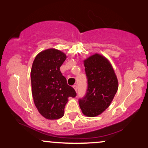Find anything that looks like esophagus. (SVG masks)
Returning a JSON list of instances; mask_svg holds the SVG:
<instances>
[{
  "label": "esophagus",
  "instance_id": "esophagus-1",
  "mask_svg": "<svg viewBox=\"0 0 148 148\" xmlns=\"http://www.w3.org/2000/svg\"><path fill=\"white\" fill-rule=\"evenodd\" d=\"M73 88H74V89L75 90V91H76V92H77V90H78V86H77V85H74L73 86Z\"/></svg>",
  "mask_w": 148,
  "mask_h": 148
}]
</instances>
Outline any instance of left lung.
I'll list each match as a JSON object with an SVG mask.
<instances>
[{
  "label": "left lung",
  "mask_w": 148,
  "mask_h": 148,
  "mask_svg": "<svg viewBox=\"0 0 148 148\" xmlns=\"http://www.w3.org/2000/svg\"><path fill=\"white\" fill-rule=\"evenodd\" d=\"M84 63L88 86L78 102L83 114L93 117L109 107L118 90V80L111 64L103 56L95 54Z\"/></svg>",
  "instance_id": "obj_1"
}]
</instances>
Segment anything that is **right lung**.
Wrapping results in <instances>:
<instances>
[{
  "mask_svg": "<svg viewBox=\"0 0 148 148\" xmlns=\"http://www.w3.org/2000/svg\"><path fill=\"white\" fill-rule=\"evenodd\" d=\"M66 58L61 51L50 49L39 53L32 64L31 82L34 103L39 113L50 120L62 117L68 98L76 96L74 89L68 85L60 70Z\"/></svg>",
  "mask_w": 148,
  "mask_h": 148,
  "instance_id": "add662e5",
  "label": "right lung"
}]
</instances>
